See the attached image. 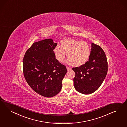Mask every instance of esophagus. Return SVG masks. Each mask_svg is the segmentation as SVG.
<instances>
[{"label":"esophagus","instance_id":"34e87169","mask_svg":"<svg viewBox=\"0 0 127 127\" xmlns=\"http://www.w3.org/2000/svg\"><path fill=\"white\" fill-rule=\"evenodd\" d=\"M66 69H67V71H70V70H72V68L68 67V66H66Z\"/></svg>","mask_w":127,"mask_h":127}]
</instances>
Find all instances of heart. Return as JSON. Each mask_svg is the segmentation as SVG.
<instances>
[{
	"label": "heart",
	"mask_w": 127,
	"mask_h": 127,
	"mask_svg": "<svg viewBox=\"0 0 127 127\" xmlns=\"http://www.w3.org/2000/svg\"><path fill=\"white\" fill-rule=\"evenodd\" d=\"M61 44V46H55L53 50L58 62H64L67 54L68 63H72L75 66H80L85 64L90 58V47L85 41L68 38L62 40Z\"/></svg>",
	"instance_id": "obj_1"
}]
</instances>
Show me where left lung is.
Wrapping results in <instances>:
<instances>
[{
    "label": "left lung",
    "instance_id": "obj_1",
    "mask_svg": "<svg viewBox=\"0 0 127 127\" xmlns=\"http://www.w3.org/2000/svg\"><path fill=\"white\" fill-rule=\"evenodd\" d=\"M75 73L73 84L78 92L91 94L99 88L108 72V61L104 51L92 43L89 61L79 67H73Z\"/></svg>",
    "mask_w": 127,
    "mask_h": 127
}]
</instances>
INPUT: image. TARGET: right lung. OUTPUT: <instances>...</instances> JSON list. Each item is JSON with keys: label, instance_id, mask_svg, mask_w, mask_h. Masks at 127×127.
Returning <instances> with one entry per match:
<instances>
[{"label": "right lung", "instance_id": "add662e5", "mask_svg": "<svg viewBox=\"0 0 127 127\" xmlns=\"http://www.w3.org/2000/svg\"><path fill=\"white\" fill-rule=\"evenodd\" d=\"M57 45L51 38L33 43L23 59V73L28 84L35 92L46 97L60 92L67 72L65 65L55 58L53 50Z\"/></svg>", "mask_w": 127, "mask_h": 127}]
</instances>
